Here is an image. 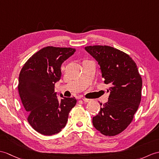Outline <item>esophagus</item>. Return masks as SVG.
Segmentation results:
<instances>
[{
	"label": "esophagus",
	"mask_w": 159,
	"mask_h": 159,
	"mask_svg": "<svg viewBox=\"0 0 159 159\" xmlns=\"http://www.w3.org/2000/svg\"><path fill=\"white\" fill-rule=\"evenodd\" d=\"M83 101L84 102L87 103V102H91V99H86V98H83Z\"/></svg>",
	"instance_id": "esophagus-1"
}]
</instances>
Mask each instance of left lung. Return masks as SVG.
I'll use <instances>...</instances> for the list:
<instances>
[{"mask_svg":"<svg viewBox=\"0 0 159 159\" xmlns=\"http://www.w3.org/2000/svg\"><path fill=\"white\" fill-rule=\"evenodd\" d=\"M84 49L98 62L102 78L109 86L108 101L93 117V125L103 135H118L131 123L141 101L142 80L137 65L129 55L112 47Z\"/></svg>","mask_w":159,"mask_h":159,"instance_id":"8db88e82","label":"left lung"}]
</instances>
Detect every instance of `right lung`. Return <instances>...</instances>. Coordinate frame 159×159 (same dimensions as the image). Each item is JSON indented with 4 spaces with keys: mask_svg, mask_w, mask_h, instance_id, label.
I'll use <instances>...</instances> for the list:
<instances>
[{
    "mask_svg": "<svg viewBox=\"0 0 159 159\" xmlns=\"http://www.w3.org/2000/svg\"><path fill=\"white\" fill-rule=\"evenodd\" d=\"M75 49L47 47L25 62L19 76L18 91L28 114V121L35 131L45 135L58 134L67 123L68 114L76 104L75 98L59 100L55 84L61 76L63 62Z\"/></svg>",
    "mask_w": 159,
    "mask_h": 159,
    "instance_id": "add662e5",
    "label": "right lung"
}]
</instances>
